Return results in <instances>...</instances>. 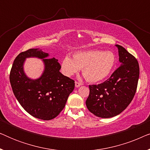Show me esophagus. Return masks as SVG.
I'll return each instance as SVG.
<instances>
[{"label": "esophagus", "instance_id": "1", "mask_svg": "<svg viewBox=\"0 0 150 150\" xmlns=\"http://www.w3.org/2000/svg\"><path fill=\"white\" fill-rule=\"evenodd\" d=\"M82 85V84L81 83H79V82H77V81H76L75 82V87H79L80 86H81Z\"/></svg>", "mask_w": 150, "mask_h": 150}]
</instances>
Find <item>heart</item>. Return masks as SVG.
I'll return each mask as SVG.
<instances>
[{"label": "heart", "mask_w": 150, "mask_h": 150, "mask_svg": "<svg viewBox=\"0 0 150 150\" xmlns=\"http://www.w3.org/2000/svg\"><path fill=\"white\" fill-rule=\"evenodd\" d=\"M115 64V56L111 51L92 50L74 54L73 59L66 56L61 63L63 74L70 77L80 69L88 81L97 83L108 76Z\"/></svg>", "instance_id": "1"}]
</instances>
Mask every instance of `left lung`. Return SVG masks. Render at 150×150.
I'll return each instance as SVG.
<instances>
[{
	"mask_svg": "<svg viewBox=\"0 0 150 150\" xmlns=\"http://www.w3.org/2000/svg\"><path fill=\"white\" fill-rule=\"evenodd\" d=\"M115 46L120 66L104 83L89 85V95L86 100L88 110L101 118L112 117L126 109L134 98L138 84V61L124 47Z\"/></svg>",
	"mask_w": 150,
	"mask_h": 150,
	"instance_id": "8db88e82",
	"label": "left lung"
}]
</instances>
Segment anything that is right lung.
Returning a JSON list of instances; mask_svg holds the SVG:
<instances>
[{"label": "right lung", "mask_w": 150, "mask_h": 150, "mask_svg": "<svg viewBox=\"0 0 150 150\" xmlns=\"http://www.w3.org/2000/svg\"><path fill=\"white\" fill-rule=\"evenodd\" d=\"M48 53L31 48L16 57L10 71L9 80L16 99L30 115L43 120L56 117L64 108L74 81L60 72L61 65L55 58L47 59ZM42 59L45 69L39 79L28 78L23 71L26 58Z\"/></svg>", "instance_id": "add662e5"}]
</instances>
